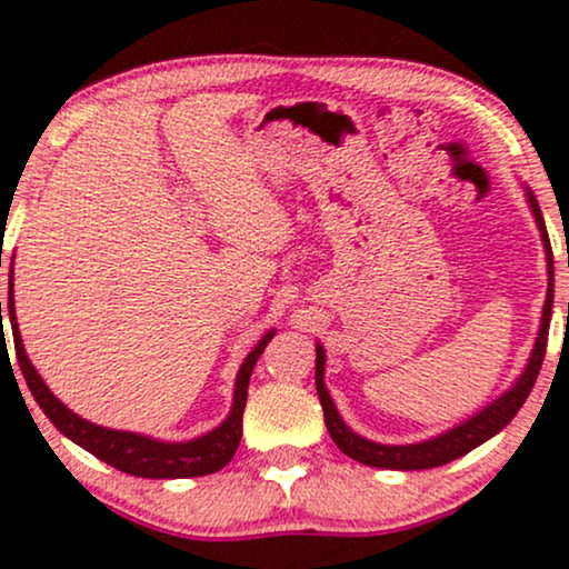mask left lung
<instances>
[{"instance_id": "left-lung-1", "label": "left lung", "mask_w": 569, "mask_h": 569, "mask_svg": "<svg viewBox=\"0 0 569 569\" xmlns=\"http://www.w3.org/2000/svg\"><path fill=\"white\" fill-rule=\"evenodd\" d=\"M528 202H530L532 216H536L538 229H541L546 256H549V292H546L541 329H538L536 346H532L528 367H525L520 380L511 385L503 396L496 398L493 403H488L486 409L475 413V417H469L467 422L456 425L453 430L438 435V438L422 440V443H409V446H382V443H375V440L361 438V435H356L346 422H342L338 409H335V401L329 398V392L325 388V359H327L325 348L317 346V392H319L321 409H325L327 430L332 435L335 446H338L342 453L350 456V459L361 461V465L380 467V469H432V467L448 465V461L459 459V456H465L472 451V448L486 443L488 438H493L496 432H501L503 427L517 417V411L522 409L525 398L530 396L532 385L538 380V371H541V363L546 356V340H549L551 306H553V266H551L553 261H551L549 231H546L541 208H538L536 194H532L530 189H528Z\"/></svg>"}]
</instances>
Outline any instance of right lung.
Instances as JSON below:
<instances>
[{
  "mask_svg": "<svg viewBox=\"0 0 569 569\" xmlns=\"http://www.w3.org/2000/svg\"><path fill=\"white\" fill-rule=\"evenodd\" d=\"M2 303H0V329L2 340L0 346L4 350V325H2ZM7 319L12 327V340H16V356L23 371V380L31 390V396L37 398L39 409L47 413L49 422L73 440L76 446L87 448L91 456L102 459L104 465L121 469L126 475H134V478H152V480H177V478H200V475H213L223 469L234 456L237 446L242 438V411L244 401H248V385L256 361L261 359L263 348L269 346L273 338V329L266 332L261 342L250 350L248 359L242 361L240 371H237L234 382V403H231L229 417L200 438L187 440V443H166V440L147 438L139 432H126V430H110V427H100L94 422H87L79 413H73L66 403H60L52 396V390L47 388L44 380L37 375L33 363L28 361L23 340L18 332V319H16V298H12V271H10V292H7Z\"/></svg>",
  "mask_w": 569,
  "mask_h": 569,
  "instance_id": "right-lung-1",
  "label": "right lung"
}]
</instances>
